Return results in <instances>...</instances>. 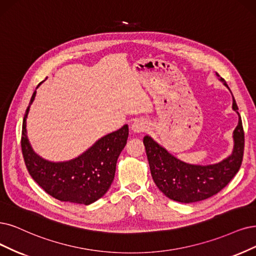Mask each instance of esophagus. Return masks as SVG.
Wrapping results in <instances>:
<instances>
[{"label": "esophagus", "mask_w": 256, "mask_h": 256, "mask_svg": "<svg viewBox=\"0 0 256 256\" xmlns=\"http://www.w3.org/2000/svg\"><path fill=\"white\" fill-rule=\"evenodd\" d=\"M146 122L144 120L137 119L132 123V130H133L134 133H144V132H146Z\"/></svg>", "instance_id": "1"}]
</instances>
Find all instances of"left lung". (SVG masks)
<instances>
[{
    "instance_id": "left-lung-1",
    "label": "left lung",
    "mask_w": 256,
    "mask_h": 256,
    "mask_svg": "<svg viewBox=\"0 0 256 256\" xmlns=\"http://www.w3.org/2000/svg\"><path fill=\"white\" fill-rule=\"evenodd\" d=\"M216 74L220 77L218 74ZM220 80L228 88L226 81L222 78ZM232 108L238 112L234 97ZM233 138L234 150L231 156L216 164L193 166L180 162L152 138L146 136L144 144L154 182L170 200L179 202H200L217 194L232 180L242 162L244 133L240 116Z\"/></svg>"
}]
</instances>
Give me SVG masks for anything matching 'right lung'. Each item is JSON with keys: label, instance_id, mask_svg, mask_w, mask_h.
Listing matches in <instances>:
<instances>
[{"label": "right lung", "instance_id": "obj_1", "mask_svg": "<svg viewBox=\"0 0 256 256\" xmlns=\"http://www.w3.org/2000/svg\"><path fill=\"white\" fill-rule=\"evenodd\" d=\"M36 92L26 108L22 126L21 146L28 173L58 200L86 206L98 200L114 180L117 159L126 144L128 126L126 124L102 137L78 158L65 162H47L34 152L26 136V118Z\"/></svg>", "mask_w": 256, "mask_h": 256}]
</instances>
